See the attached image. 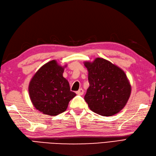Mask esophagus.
I'll return each instance as SVG.
<instances>
[{
    "instance_id": "1",
    "label": "esophagus",
    "mask_w": 156,
    "mask_h": 156,
    "mask_svg": "<svg viewBox=\"0 0 156 156\" xmlns=\"http://www.w3.org/2000/svg\"><path fill=\"white\" fill-rule=\"evenodd\" d=\"M76 93H77V94H78V95H82V94H83V93H84V90H83V89H79V90H77V92H76Z\"/></svg>"
}]
</instances>
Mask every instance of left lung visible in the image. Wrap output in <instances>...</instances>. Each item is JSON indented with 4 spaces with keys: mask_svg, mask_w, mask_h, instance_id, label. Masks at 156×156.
<instances>
[{
    "mask_svg": "<svg viewBox=\"0 0 156 156\" xmlns=\"http://www.w3.org/2000/svg\"><path fill=\"white\" fill-rule=\"evenodd\" d=\"M89 87L84 99L93 112L104 116L115 115L126 106L131 85L124 71L109 61L97 58L84 62Z\"/></svg>",
    "mask_w": 156,
    "mask_h": 156,
    "instance_id": "1",
    "label": "left lung"
}]
</instances>
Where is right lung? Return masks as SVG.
Listing matches in <instances>:
<instances>
[{
    "mask_svg": "<svg viewBox=\"0 0 156 156\" xmlns=\"http://www.w3.org/2000/svg\"><path fill=\"white\" fill-rule=\"evenodd\" d=\"M66 67L51 60L41 66L30 81V100L34 107L44 115L56 116L65 112L69 101L76 96L63 76Z\"/></svg>",
    "mask_w": 156,
    "mask_h": 156,
    "instance_id": "obj_1",
    "label": "right lung"
}]
</instances>
